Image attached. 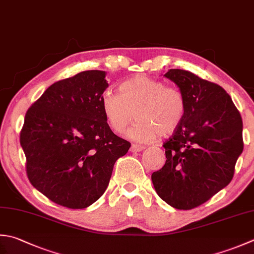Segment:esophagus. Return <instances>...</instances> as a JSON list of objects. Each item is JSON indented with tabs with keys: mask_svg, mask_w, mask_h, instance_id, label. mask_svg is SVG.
Returning a JSON list of instances; mask_svg holds the SVG:
<instances>
[{
	"mask_svg": "<svg viewBox=\"0 0 254 254\" xmlns=\"http://www.w3.org/2000/svg\"><path fill=\"white\" fill-rule=\"evenodd\" d=\"M144 148H145L144 145H140V144H132L131 152H141L144 150Z\"/></svg>",
	"mask_w": 254,
	"mask_h": 254,
	"instance_id": "34e87169",
	"label": "esophagus"
}]
</instances>
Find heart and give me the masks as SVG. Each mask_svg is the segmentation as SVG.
I'll return each mask as SVG.
<instances>
[{
	"instance_id": "heart-1",
	"label": "heart",
	"mask_w": 254,
	"mask_h": 254,
	"mask_svg": "<svg viewBox=\"0 0 254 254\" xmlns=\"http://www.w3.org/2000/svg\"><path fill=\"white\" fill-rule=\"evenodd\" d=\"M118 92L104 91L101 108L112 130L121 134L134 117L135 124L128 136L140 142H150L175 132L186 116L187 102L182 90L165 86L157 79L135 76L123 81Z\"/></svg>"
}]
</instances>
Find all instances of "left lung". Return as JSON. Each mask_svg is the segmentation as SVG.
Wrapping results in <instances>:
<instances>
[{
    "label": "left lung",
    "mask_w": 254,
    "mask_h": 254,
    "mask_svg": "<svg viewBox=\"0 0 254 254\" xmlns=\"http://www.w3.org/2000/svg\"><path fill=\"white\" fill-rule=\"evenodd\" d=\"M164 76L185 94L187 110L180 127L163 144L167 160L152 174V182L168 205L190 210L231 182L243 151L242 119L219 84L183 69H170Z\"/></svg>",
    "instance_id": "8db88e82"
}]
</instances>
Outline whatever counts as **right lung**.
Masks as SVG:
<instances>
[{
	"label": "right lung",
	"mask_w": 254,
	"mask_h": 254,
	"mask_svg": "<svg viewBox=\"0 0 254 254\" xmlns=\"http://www.w3.org/2000/svg\"><path fill=\"white\" fill-rule=\"evenodd\" d=\"M108 86L106 71L79 72L48 87L25 116L19 141L27 177L57 205L82 209L97 201L131 146L104 117Z\"/></svg>",
	"instance_id": "1"
}]
</instances>
